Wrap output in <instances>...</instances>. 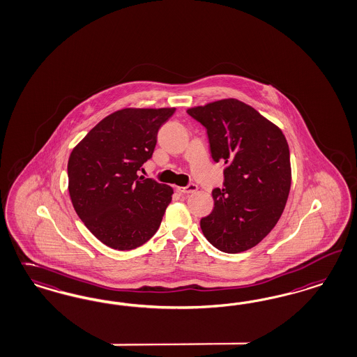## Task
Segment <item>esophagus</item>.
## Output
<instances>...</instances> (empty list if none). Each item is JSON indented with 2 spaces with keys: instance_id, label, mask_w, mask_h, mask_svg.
I'll return each mask as SVG.
<instances>
[{
  "instance_id": "34e87169",
  "label": "esophagus",
  "mask_w": 357,
  "mask_h": 357,
  "mask_svg": "<svg viewBox=\"0 0 357 357\" xmlns=\"http://www.w3.org/2000/svg\"><path fill=\"white\" fill-rule=\"evenodd\" d=\"M197 190V185L191 183V185H185V187H176V191L181 194H192Z\"/></svg>"
}]
</instances>
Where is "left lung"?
<instances>
[{
    "label": "left lung",
    "mask_w": 357,
    "mask_h": 357,
    "mask_svg": "<svg viewBox=\"0 0 357 357\" xmlns=\"http://www.w3.org/2000/svg\"><path fill=\"white\" fill-rule=\"evenodd\" d=\"M207 129L209 150L222 160L224 187L200 220L215 248L240 253L257 245L280 220L291 185L290 151L282 130L245 102L224 98L188 108Z\"/></svg>",
    "instance_id": "left-lung-1"
}]
</instances>
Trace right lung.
I'll return each instance as SVG.
<instances>
[{
	"label": "right lung",
	"mask_w": 357,
	"mask_h": 357,
	"mask_svg": "<svg viewBox=\"0 0 357 357\" xmlns=\"http://www.w3.org/2000/svg\"><path fill=\"white\" fill-rule=\"evenodd\" d=\"M175 108H125L92 128L68 160V192L77 216L102 244L141 246L160 228L172 187L138 176L157 133Z\"/></svg>",
	"instance_id": "right-lung-1"
}]
</instances>
